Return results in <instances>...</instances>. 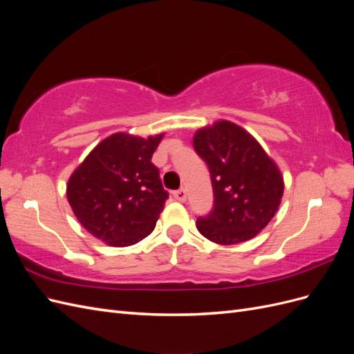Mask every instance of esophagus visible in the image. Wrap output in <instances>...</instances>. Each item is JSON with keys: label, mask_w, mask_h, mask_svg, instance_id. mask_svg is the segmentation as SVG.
I'll return each mask as SVG.
<instances>
[{"label": "esophagus", "mask_w": 354, "mask_h": 354, "mask_svg": "<svg viewBox=\"0 0 354 354\" xmlns=\"http://www.w3.org/2000/svg\"><path fill=\"white\" fill-rule=\"evenodd\" d=\"M173 196H174L177 201H180V202H185V201L187 199V195H186V190H185V189L176 190L174 194H173Z\"/></svg>", "instance_id": "obj_1"}]
</instances>
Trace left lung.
Instances as JSON below:
<instances>
[{
    "label": "left lung",
    "mask_w": 354,
    "mask_h": 354,
    "mask_svg": "<svg viewBox=\"0 0 354 354\" xmlns=\"http://www.w3.org/2000/svg\"><path fill=\"white\" fill-rule=\"evenodd\" d=\"M194 146L208 165L214 192L212 209L196 220L202 236L220 245L257 236L281 205L279 168L250 133L229 121L198 130Z\"/></svg>",
    "instance_id": "1"
}]
</instances>
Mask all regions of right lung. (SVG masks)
Here are the masks:
<instances>
[{
	"label": "right lung",
	"instance_id": "obj_1",
	"mask_svg": "<svg viewBox=\"0 0 354 354\" xmlns=\"http://www.w3.org/2000/svg\"><path fill=\"white\" fill-rule=\"evenodd\" d=\"M162 136L112 134L73 171L66 187L69 205L94 238L130 246L152 233L168 199L152 162Z\"/></svg>",
	"mask_w": 354,
	"mask_h": 354
}]
</instances>
